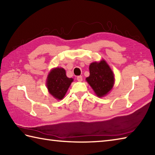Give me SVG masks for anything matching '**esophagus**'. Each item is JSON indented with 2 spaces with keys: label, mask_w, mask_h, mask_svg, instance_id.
<instances>
[{
  "label": "esophagus",
  "mask_w": 155,
  "mask_h": 155,
  "mask_svg": "<svg viewBox=\"0 0 155 155\" xmlns=\"http://www.w3.org/2000/svg\"><path fill=\"white\" fill-rule=\"evenodd\" d=\"M77 80L78 81H81L83 80V78L82 76H81V75H79V76L77 77Z\"/></svg>",
  "instance_id": "1"
}]
</instances>
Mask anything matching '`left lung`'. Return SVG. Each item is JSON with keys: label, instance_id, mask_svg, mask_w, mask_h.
<instances>
[{"label": "left lung", "instance_id": "left-lung-1", "mask_svg": "<svg viewBox=\"0 0 155 155\" xmlns=\"http://www.w3.org/2000/svg\"><path fill=\"white\" fill-rule=\"evenodd\" d=\"M90 76L86 81L99 97L106 95L112 89L114 74L104 61L92 63L90 65Z\"/></svg>", "mask_w": 155, "mask_h": 155}]
</instances>
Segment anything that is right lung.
<instances>
[{
  "label": "right lung",
  "instance_id": "obj_1",
  "mask_svg": "<svg viewBox=\"0 0 155 155\" xmlns=\"http://www.w3.org/2000/svg\"><path fill=\"white\" fill-rule=\"evenodd\" d=\"M72 78H68L63 68L52 69L47 78V87L50 94L55 98L61 100L73 81Z\"/></svg>",
  "mask_w": 155,
  "mask_h": 155
}]
</instances>
